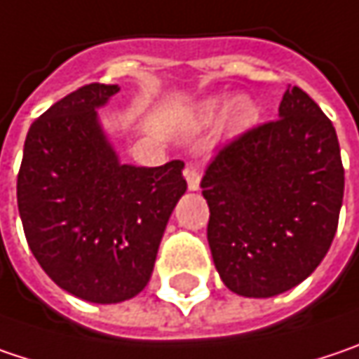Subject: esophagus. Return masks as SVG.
Masks as SVG:
<instances>
[{"instance_id": "obj_1", "label": "esophagus", "mask_w": 359, "mask_h": 359, "mask_svg": "<svg viewBox=\"0 0 359 359\" xmlns=\"http://www.w3.org/2000/svg\"><path fill=\"white\" fill-rule=\"evenodd\" d=\"M184 179H187V184H189L191 191H197V189H199L201 175L195 166H187V168H184Z\"/></svg>"}]
</instances>
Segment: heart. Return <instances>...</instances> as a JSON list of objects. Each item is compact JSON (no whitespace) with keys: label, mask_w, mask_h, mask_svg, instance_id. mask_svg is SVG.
Returning a JSON list of instances; mask_svg holds the SVG:
<instances>
[{"label":"heart","mask_w":359,"mask_h":359,"mask_svg":"<svg viewBox=\"0 0 359 359\" xmlns=\"http://www.w3.org/2000/svg\"><path fill=\"white\" fill-rule=\"evenodd\" d=\"M225 101L223 99H209L201 105V119L203 121H213L215 117L222 114ZM256 116V105L248 99V97H238L231 107L227 109V123L233 128H242L245 123H250Z\"/></svg>","instance_id":"heart-1"}]
</instances>
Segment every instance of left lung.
Segmentation results:
<instances>
[{"label":"left lung","instance_id":"8db88e82","mask_svg":"<svg viewBox=\"0 0 359 359\" xmlns=\"http://www.w3.org/2000/svg\"><path fill=\"white\" fill-rule=\"evenodd\" d=\"M278 116L223 144L201 180L215 268L254 299L290 290L321 264L344 201L331 119L299 87L286 89Z\"/></svg>","mask_w":359,"mask_h":359}]
</instances>
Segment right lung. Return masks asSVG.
Returning <instances> with one entry per match:
<instances>
[{"instance_id": "obj_1", "label": "right lung", "mask_w": 359, "mask_h": 359, "mask_svg": "<svg viewBox=\"0 0 359 359\" xmlns=\"http://www.w3.org/2000/svg\"><path fill=\"white\" fill-rule=\"evenodd\" d=\"M119 91L91 83L30 126L18 172V209L34 258L60 288L121 303L148 285L160 240L187 191L182 160L119 164L97 107Z\"/></svg>"}]
</instances>
